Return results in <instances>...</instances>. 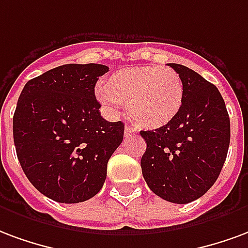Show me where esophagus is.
I'll return each instance as SVG.
<instances>
[{"label":"esophagus","mask_w":248,"mask_h":248,"mask_svg":"<svg viewBox=\"0 0 248 248\" xmlns=\"http://www.w3.org/2000/svg\"><path fill=\"white\" fill-rule=\"evenodd\" d=\"M133 129H132L131 126H128L126 125L125 128H124V135H125V136H132V135H133Z\"/></svg>","instance_id":"esophagus-1"}]
</instances>
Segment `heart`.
Returning <instances> with one entry per match:
<instances>
[{"label":"heart","mask_w":248,"mask_h":248,"mask_svg":"<svg viewBox=\"0 0 248 248\" xmlns=\"http://www.w3.org/2000/svg\"><path fill=\"white\" fill-rule=\"evenodd\" d=\"M103 106L115 112L125 103L128 116L140 129H160L169 125L182 109L185 88L181 77L164 66L122 68L97 87Z\"/></svg>","instance_id":"1"}]
</instances>
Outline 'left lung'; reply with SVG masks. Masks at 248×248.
Masks as SVG:
<instances>
[{
    "label": "left lung",
    "mask_w": 248,
    "mask_h": 248,
    "mask_svg": "<svg viewBox=\"0 0 248 248\" xmlns=\"http://www.w3.org/2000/svg\"><path fill=\"white\" fill-rule=\"evenodd\" d=\"M168 66L184 82V106L169 125L140 132L146 142L141 170L156 196L189 203L203 196L219 176L230 145V119L214 84L189 67Z\"/></svg>",
    "instance_id": "8db88e82"
}]
</instances>
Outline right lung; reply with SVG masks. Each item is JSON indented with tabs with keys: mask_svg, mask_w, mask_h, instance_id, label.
<instances>
[{
	"mask_svg": "<svg viewBox=\"0 0 248 248\" xmlns=\"http://www.w3.org/2000/svg\"><path fill=\"white\" fill-rule=\"evenodd\" d=\"M104 64H63L29 80L13 116L16 152L25 174L43 196L78 203L96 196L124 124L102 117L95 97Z\"/></svg>",
	"mask_w": 248,
	"mask_h": 248,
	"instance_id": "right-lung-1",
	"label": "right lung"
}]
</instances>
